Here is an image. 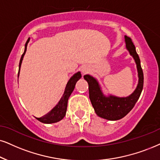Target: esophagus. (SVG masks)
Returning a JSON list of instances; mask_svg holds the SVG:
<instances>
[{
    "instance_id": "34e87169",
    "label": "esophagus",
    "mask_w": 160,
    "mask_h": 160,
    "mask_svg": "<svg viewBox=\"0 0 160 160\" xmlns=\"http://www.w3.org/2000/svg\"><path fill=\"white\" fill-rule=\"evenodd\" d=\"M88 72H89V68H88V66H84V67L82 68V72L83 74L88 73Z\"/></svg>"
}]
</instances>
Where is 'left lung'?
I'll use <instances>...</instances> for the list:
<instances>
[{
  "instance_id": "left-lung-1",
  "label": "left lung",
  "mask_w": 160,
  "mask_h": 160,
  "mask_svg": "<svg viewBox=\"0 0 160 160\" xmlns=\"http://www.w3.org/2000/svg\"><path fill=\"white\" fill-rule=\"evenodd\" d=\"M125 41L127 49L136 62L139 77V82L136 90L130 96L127 98L109 96L106 98L102 94L98 81L93 77L88 74L83 76L85 80L88 82L89 98L97 115L108 120H120L128 114L134 108L143 88L144 77L139 55L131 38L125 35Z\"/></svg>"
}]
</instances>
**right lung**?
I'll list each match as a JSON object with an SVG mask.
<instances>
[{
  "label": "right lung",
  "mask_w": 160,
  "mask_h": 160,
  "mask_svg": "<svg viewBox=\"0 0 160 160\" xmlns=\"http://www.w3.org/2000/svg\"><path fill=\"white\" fill-rule=\"evenodd\" d=\"M29 38L27 40V41H26V43L25 44V50H24L23 54H22L21 60H20L18 76H19V72H20V69H21L22 60H23V56L26 52V48H27V44L29 43ZM80 78H81V74H80V72H78V73L74 74V75L70 78V80H68V83L66 86V89H65V92H64V94L62 95V97L61 98V99H60V100L59 101V102H58V105H57L54 108H52V110L48 113V114H46L43 117H40V118H38L37 117V120H39L40 122L43 123H47V124L59 122L60 120H61L62 119L66 116L68 98H69L71 94H72V92H73V90L74 89L76 82H78V80Z\"/></svg>",
  "instance_id": "right-lung-1"
}]
</instances>
